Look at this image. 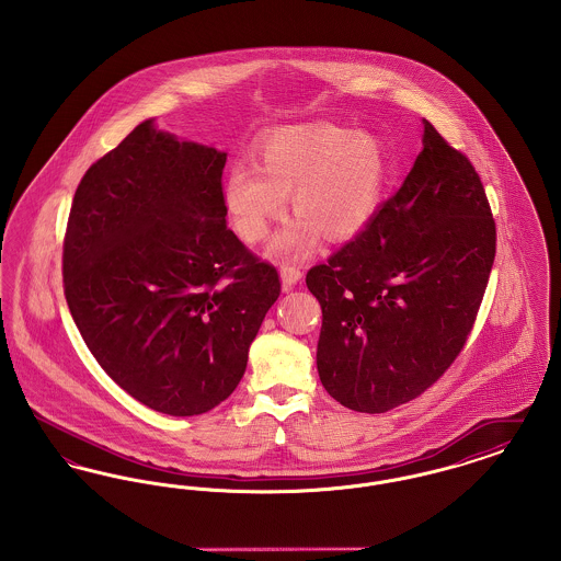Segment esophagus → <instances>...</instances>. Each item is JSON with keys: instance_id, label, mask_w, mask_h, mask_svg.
<instances>
[{"instance_id": "34e87169", "label": "esophagus", "mask_w": 561, "mask_h": 561, "mask_svg": "<svg viewBox=\"0 0 561 561\" xmlns=\"http://www.w3.org/2000/svg\"><path fill=\"white\" fill-rule=\"evenodd\" d=\"M279 275H282V284H284L286 290H290L302 279V271L296 267V265H282L279 267Z\"/></svg>"}]
</instances>
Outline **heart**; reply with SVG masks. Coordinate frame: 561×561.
Instances as JSON below:
<instances>
[{"label": "heart", "instance_id": "b5f03b06", "mask_svg": "<svg viewBox=\"0 0 561 561\" xmlns=\"http://www.w3.org/2000/svg\"><path fill=\"white\" fill-rule=\"evenodd\" d=\"M387 179L380 140L334 124H307L268 134L256 147V165L238 161L222 181V204L233 229L248 243L265 240L293 195L298 220L282 227L271 254L305 259L318 233L341 241L373 216Z\"/></svg>", "mask_w": 561, "mask_h": 561}]
</instances>
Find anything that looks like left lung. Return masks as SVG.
<instances>
[{
	"label": "left lung",
	"instance_id": "obj_1",
	"mask_svg": "<svg viewBox=\"0 0 561 561\" xmlns=\"http://www.w3.org/2000/svg\"><path fill=\"white\" fill-rule=\"evenodd\" d=\"M423 124V151L400 191L355 240L307 273L323 316L321 385L355 412L393 410L450 368L496 254L480 174Z\"/></svg>",
	"mask_w": 561,
	"mask_h": 561
}]
</instances>
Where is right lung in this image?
<instances>
[{"label":"right lung","instance_id":"right-lung-1","mask_svg":"<svg viewBox=\"0 0 561 561\" xmlns=\"http://www.w3.org/2000/svg\"><path fill=\"white\" fill-rule=\"evenodd\" d=\"M227 153L138 124L83 174L62 284L83 343L134 400L195 416L227 400L282 293L227 227Z\"/></svg>","mask_w":561,"mask_h":561}]
</instances>
